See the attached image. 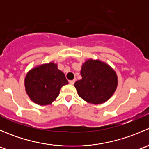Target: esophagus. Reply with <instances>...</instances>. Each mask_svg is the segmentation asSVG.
I'll list each match as a JSON object with an SVG mask.
<instances>
[{"label":"esophagus","mask_w":149,"mask_h":149,"mask_svg":"<svg viewBox=\"0 0 149 149\" xmlns=\"http://www.w3.org/2000/svg\"><path fill=\"white\" fill-rule=\"evenodd\" d=\"M75 81H76V80H75V79H74V80L69 81V84H71V85H73V84L75 83Z\"/></svg>","instance_id":"34e87169"}]
</instances>
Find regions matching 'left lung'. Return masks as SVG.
I'll use <instances>...</instances> for the list:
<instances>
[{
    "mask_svg": "<svg viewBox=\"0 0 149 149\" xmlns=\"http://www.w3.org/2000/svg\"><path fill=\"white\" fill-rule=\"evenodd\" d=\"M82 79L74 84L78 94L84 101L94 104L104 103L118 87L117 73L106 63L88 59L81 70Z\"/></svg>",
    "mask_w": 149,
    "mask_h": 149,
    "instance_id": "8db88e82",
    "label": "left lung"
}]
</instances>
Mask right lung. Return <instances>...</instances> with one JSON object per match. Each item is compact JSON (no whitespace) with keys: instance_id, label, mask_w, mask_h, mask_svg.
<instances>
[{"instance_id":"1","label":"right lung","mask_w":149,"mask_h":149,"mask_svg":"<svg viewBox=\"0 0 149 149\" xmlns=\"http://www.w3.org/2000/svg\"><path fill=\"white\" fill-rule=\"evenodd\" d=\"M68 84L65 76L54 62L33 68L26 75L24 86L30 100L37 104H51L63 86Z\"/></svg>"}]
</instances>
